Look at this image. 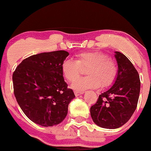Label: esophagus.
<instances>
[{
  "label": "esophagus",
  "instance_id": "1",
  "mask_svg": "<svg viewBox=\"0 0 151 151\" xmlns=\"http://www.w3.org/2000/svg\"><path fill=\"white\" fill-rule=\"evenodd\" d=\"M83 93H84L83 91H74V94H75L76 96H80V95L83 94Z\"/></svg>",
  "mask_w": 151,
  "mask_h": 151
}]
</instances>
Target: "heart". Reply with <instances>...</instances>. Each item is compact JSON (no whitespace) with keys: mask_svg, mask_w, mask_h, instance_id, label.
<instances>
[{"mask_svg":"<svg viewBox=\"0 0 151 151\" xmlns=\"http://www.w3.org/2000/svg\"><path fill=\"white\" fill-rule=\"evenodd\" d=\"M76 60L66 59L63 62L61 69L64 77L68 82H74L78 78L81 68L86 70L88 77L78 79L71 85V88L83 91L87 89L108 88L111 86L117 76V66L114 61L109 59L100 52H84L76 55Z\"/></svg>","mask_w":151,"mask_h":151,"instance_id":"obj_1","label":"heart"}]
</instances>
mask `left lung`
<instances>
[{
	"instance_id": "1",
	"label": "left lung",
	"mask_w": 151,
	"mask_h": 151,
	"mask_svg": "<svg viewBox=\"0 0 151 151\" xmlns=\"http://www.w3.org/2000/svg\"><path fill=\"white\" fill-rule=\"evenodd\" d=\"M114 56L118 65L116 80L90 109L93 122L107 129H116L129 120L137 108L140 92L139 76L132 63L121 52H115Z\"/></svg>"
}]
</instances>
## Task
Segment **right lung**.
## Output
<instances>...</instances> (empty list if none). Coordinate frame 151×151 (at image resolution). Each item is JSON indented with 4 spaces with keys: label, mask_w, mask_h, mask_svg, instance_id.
<instances>
[{
    "label": "right lung",
    "mask_w": 151,
    "mask_h": 151,
    "mask_svg": "<svg viewBox=\"0 0 151 151\" xmlns=\"http://www.w3.org/2000/svg\"><path fill=\"white\" fill-rule=\"evenodd\" d=\"M65 51L44 52L23 60L12 75L14 96L26 116L43 127L58 125L75 97L64 81L62 63Z\"/></svg>",
    "instance_id": "add662e5"
}]
</instances>
